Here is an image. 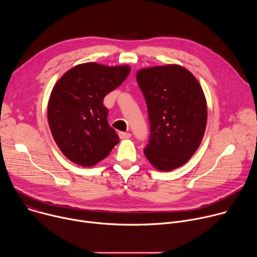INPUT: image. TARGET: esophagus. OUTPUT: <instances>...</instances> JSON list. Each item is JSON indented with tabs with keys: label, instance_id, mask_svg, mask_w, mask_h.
I'll return each instance as SVG.
<instances>
[{
	"label": "esophagus",
	"instance_id": "34e87169",
	"mask_svg": "<svg viewBox=\"0 0 257 257\" xmlns=\"http://www.w3.org/2000/svg\"><path fill=\"white\" fill-rule=\"evenodd\" d=\"M119 137L121 139H129L131 137V134L130 133H125V132H120Z\"/></svg>",
	"mask_w": 257,
	"mask_h": 257
}]
</instances>
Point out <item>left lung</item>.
I'll list each match as a JSON object with an SVG mask.
<instances>
[{
  "label": "left lung",
  "instance_id": "obj_1",
  "mask_svg": "<svg viewBox=\"0 0 257 257\" xmlns=\"http://www.w3.org/2000/svg\"><path fill=\"white\" fill-rule=\"evenodd\" d=\"M136 79L151 123L146 159L163 172L182 167L195 154L205 132L207 105L201 85L177 64L140 69Z\"/></svg>",
  "mask_w": 257,
  "mask_h": 257
}]
</instances>
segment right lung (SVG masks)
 Wrapping results in <instances>:
<instances>
[{
    "instance_id": "1",
    "label": "right lung",
    "mask_w": 257,
    "mask_h": 257,
    "mask_svg": "<svg viewBox=\"0 0 257 257\" xmlns=\"http://www.w3.org/2000/svg\"><path fill=\"white\" fill-rule=\"evenodd\" d=\"M128 65L83 63L57 81L48 103V122L62 154L72 163L92 167L119 143L107 123L104 96L119 87L130 73Z\"/></svg>"
}]
</instances>
